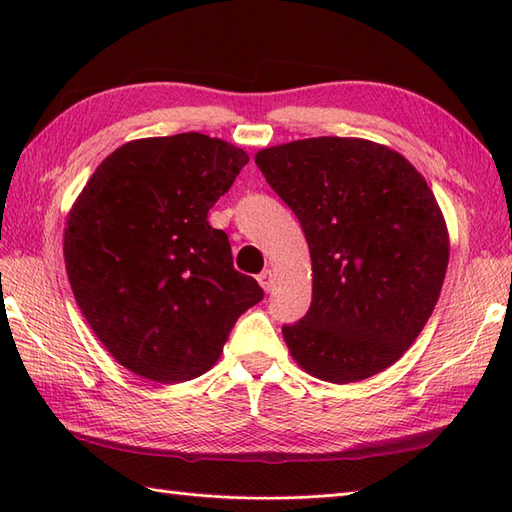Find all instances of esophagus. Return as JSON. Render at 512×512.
<instances>
[{
    "mask_svg": "<svg viewBox=\"0 0 512 512\" xmlns=\"http://www.w3.org/2000/svg\"><path fill=\"white\" fill-rule=\"evenodd\" d=\"M257 281H259V284H262V288H264L266 292L273 290V286H275V275H273V270H264V273H259Z\"/></svg>",
    "mask_w": 512,
    "mask_h": 512,
    "instance_id": "esophagus-1",
    "label": "esophagus"
}]
</instances>
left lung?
<instances>
[{"mask_svg":"<svg viewBox=\"0 0 512 512\" xmlns=\"http://www.w3.org/2000/svg\"><path fill=\"white\" fill-rule=\"evenodd\" d=\"M255 162L310 246V310L281 328L292 358L339 385L383 372L422 332L447 273L449 235L427 182L361 138L295 140Z\"/></svg>","mask_w":512,"mask_h":512,"instance_id":"8db88e82","label":"left lung"}]
</instances>
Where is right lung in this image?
<instances>
[{
  "mask_svg": "<svg viewBox=\"0 0 512 512\" xmlns=\"http://www.w3.org/2000/svg\"><path fill=\"white\" fill-rule=\"evenodd\" d=\"M246 162L244 149L198 132L134 140L101 162L72 206L63 255L74 299L129 372L156 383L204 374L235 321L264 299L209 224Z\"/></svg>",
  "mask_w": 512,
  "mask_h": 512,
  "instance_id": "right-lung-1",
  "label": "right lung"
}]
</instances>
